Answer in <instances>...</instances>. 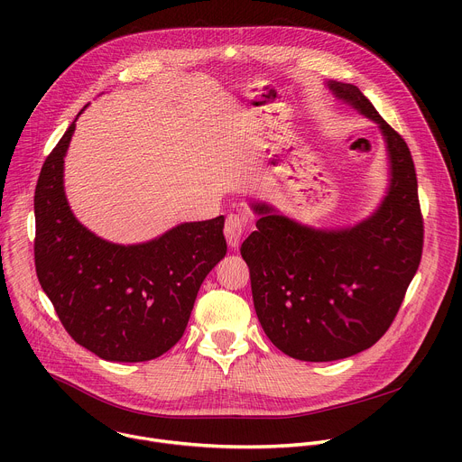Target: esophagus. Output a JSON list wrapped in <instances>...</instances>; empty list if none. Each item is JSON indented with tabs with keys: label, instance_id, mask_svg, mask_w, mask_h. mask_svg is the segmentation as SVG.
<instances>
[{
	"label": "esophagus",
	"instance_id": "34e87169",
	"mask_svg": "<svg viewBox=\"0 0 462 462\" xmlns=\"http://www.w3.org/2000/svg\"><path fill=\"white\" fill-rule=\"evenodd\" d=\"M243 230H245V221H243V217L237 216V214H230V216L226 217V223H225V237H226L230 248L236 250V248L239 246Z\"/></svg>",
	"mask_w": 462,
	"mask_h": 462
}]
</instances>
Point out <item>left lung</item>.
<instances>
[{"label": "left lung", "mask_w": 462, "mask_h": 462, "mask_svg": "<svg viewBox=\"0 0 462 462\" xmlns=\"http://www.w3.org/2000/svg\"><path fill=\"white\" fill-rule=\"evenodd\" d=\"M325 86L380 129L389 177L382 201L364 219L333 228H316L271 203L252 201L255 230L241 245L263 331L280 351L303 362H335L376 344L397 316L422 254L408 144L356 86Z\"/></svg>", "instance_id": "left-lung-1"}]
</instances>
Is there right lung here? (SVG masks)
<instances>
[{"label":"right lung","mask_w":462,"mask_h":462,"mask_svg":"<svg viewBox=\"0 0 462 462\" xmlns=\"http://www.w3.org/2000/svg\"><path fill=\"white\" fill-rule=\"evenodd\" d=\"M75 122L36 184L38 282L77 344L107 362L153 360L180 340L201 283L226 255L225 217L180 223L134 245L97 236L77 219L63 186Z\"/></svg>","instance_id":"1"}]
</instances>
